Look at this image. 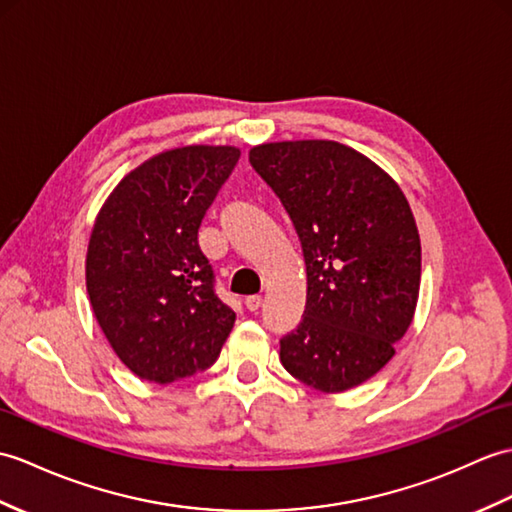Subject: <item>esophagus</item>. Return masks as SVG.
I'll use <instances>...</instances> for the list:
<instances>
[{"instance_id": "1", "label": "esophagus", "mask_w": 512, "mask_h": 512, "mask_svg": "<svg viewBox=\"0 0 512 512\" xmlns=\"http://www.w3.org/2000/svg\"><path fill=\"white\" fill-rule=\"evenodd\" d=\"M244 305H246L248 310H251V312L259 310V307H261V294H251V296H246V299H244Z\"/></svg>"}]
</instances>
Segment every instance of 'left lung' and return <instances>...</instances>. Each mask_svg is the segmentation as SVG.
Returning a JSON list of instances; mask_svg holds the SVG:
<instances>
[{
  "label": "left lung",
  "mask_w": 512,
  "mask_h": 512,
  "mask_svg": "<svg viewBox=\"0 0 512 512\" xmlns=\"http://www.w3.org/2000/svg\"><path fill=\"white\" fill-rule=\"evenodd\" d=\"M248 161L288 211L307 268L303 320L281 338V364L320 392L360 386L395 355L417 310L421 240L408 200L338 141L261 144Z\"/></svg>",
  "instance_id": "left-lung-1"
}]
</instances>
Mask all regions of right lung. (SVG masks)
Masks as SVG:
<instances>
[{
    "mask_svg": "<svg viewBox=\"0 0 512 512\" xmlns=\"http://www.w3.org/2000/svg\"><path fill=\"white\" fill-rule=\"evenodd\" d=\"M240 150L185 146L126 174L95 218L87 292L130 371L154 384L192 377L218 360L235 312L216 294L198 229Z\"/></svg>",
    "mask_w": 512,
    "mask_h": 512,
    "instance_id": "add662e5",
    "label": "right lung"
}]
</instances>
